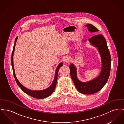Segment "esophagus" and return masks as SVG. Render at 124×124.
Masks as SVG:
<instances>
[{
  "label": "esophagus",
  "instance_id": "obj_1",
  "mask_svg": "<svg viewBox=\"0 0 124 124\" xmlns=\"http://www.w3.org/2000/svg\"><path fill=\"white\" fill-rule=\"evenodd\" d=\"M71 61V58L69 57H66L64 59V62L65 63H69Z\"/></svg>",
  "mask_w": 124,
  "mask_h": 124
}]
</instances>
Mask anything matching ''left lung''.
Returning <instances> with one entry per match:
<instances>
[{
  "instance_id": "8db88e82",
  "label": "left lung",
  "mask_w": 124,
  "mask_h": 124,
  "mask_svg": "<svg viewBox=\"0 0 124 124\" xmlns=\"http://www.w3.org/2000/svg\"><path fill=\"white\" fill-rule=\"evenodd\" d=\"M87 30L91 33L98 32L99 30L93 25L88 24L86 25ZM90 44L96 48L101 60V69L98 75L94 79L86 82L79 80L77 76V67L71 64L69 66L70 75L73 83L77 90L81 94L91 95L98 92L105 85L110 74L111 57L106 41L100 34L91 37L88 39ZM83 43H86L82 40Z\"/></svg>"
}]
</instances>
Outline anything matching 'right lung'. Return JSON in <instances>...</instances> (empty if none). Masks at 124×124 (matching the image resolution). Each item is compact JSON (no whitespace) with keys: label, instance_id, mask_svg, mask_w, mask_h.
Segmentation results:
<instances>
[{"label":"right lung","instance_id":"obj_1","mask_svg":"<svg viewBox=\"0 0 124 124\" xmlns=\"http://www.w3.org/2000/svg\"><path fill=\"white\" fill-rule=\"evenodd\" d=\"M18 37H17L15 39V44H14V48H13V50L12 54V58H11V62H12V68H13V73H14L15 79V80H16L18 85L22 89V90L24 92H25L26 94L29 95L32 97H33L35 98L42 99H44V98H46V97L50 96L52 94V93L54 92V91L56 88V84H57V81L58 80V70H59V68L63 65V63L62 62H61L58 64V66H57L56 71H55L54 79L53 80L51 85L48 88L44 89H43V90H31L29 88H27L25 87L20 83V82L19 81L17 78L16 77V76L15 73L14 66L13 56H14V51H15V45L16 44V42L18 39Z\"/></svg>","mask_w":124,"mask_h":124}]
</instances>
